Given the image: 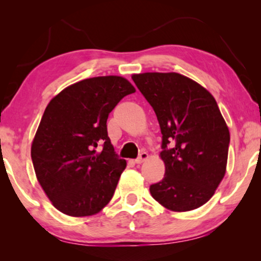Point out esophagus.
<instances>
[{"mask_svg":"<svg viewBox=\"0 0 261 261\" xmlns=\"http://www.w3.org/2000/svg\"><path fill=\"white\" fill-rule=\"evenodd\" d=\"M147 158H148V154H147V153H146V152H141L140 154H139L138 158L134 160V163H135V164H141V163H144L145 160L147 159Z\"/></svg>","mask_w":261,"mask_h":261,"instance_id":"1","label":"esophagus"}]
</instances>
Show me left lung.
<instances>
[{
    "label": "left lung",
    "instance_id": "1",
    "mask_svg": "<svg viewBox=\"0 0 261 261\" xmlns=\"http://www.w3.org/2000/svg\"><path fill=\"white\" fill-rule=\"evenodd\" d=\"M132 78L154 110L163 134L165 176L149 187L152 197L173 212L199 208L226 173L230 135L215 98L176 72Z\"/></svg>",
    "mask_w": 261,
    "mask_h": 261
}]
</instances>
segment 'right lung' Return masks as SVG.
I'll return each instance as SVG.
<instances>
[{
  "label": "right lung",
  "instance_id": "right-lung-1",
  "mask_svg": "<svg viewBox=\"0 0 261 261\" xmlns=\"http://www.w3.org/2000/svg\"><path fill=\"white\" fill-rule=\"evenodd\" d=\"M135 89L117 76L74 83L46 107L32 144L37 178L49 201L69 216L105 208L126 167L110 142L109 113Z\"/></svg>",
  "mask_w": 261,
  "mask_h": 261
}]
</instances>
